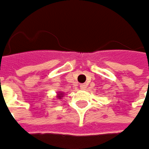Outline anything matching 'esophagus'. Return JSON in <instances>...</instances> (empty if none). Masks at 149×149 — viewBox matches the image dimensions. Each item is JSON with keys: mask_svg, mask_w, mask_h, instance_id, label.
Masks as SVG:
<instances>
[{"mask_svg": "<svg viewBox=\"0 0 149 149\" xmlns=\"http://www.w3.org/2000/svg\"><path fill=\"white\" fill-rule=\"evenodd\" d=\"M79 88H80L81 89H85V88H87V85H86V84H80V85H79Z\"/></svg>", "mask_w": 149, "mask_h": 149, "instance_id": "obj_1", "label": "esophagus"}]
</instances>
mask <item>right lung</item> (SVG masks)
Here are the masks:
<instances>
[{"label":"right lung","mask_w":149,"mask_h":149,"mask_svg":"<svg viewBox=\"0 0 149 149\" xmlns=\"http://www.w3.org/2000/svg\"><path fill=\"white\" fill-rule=\"evenodd\" d=\"M58 97H62V94H61V95H60V96H58Z\"/></svg>","instance_id":"obj_1"}]
</instances>
